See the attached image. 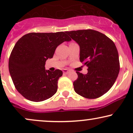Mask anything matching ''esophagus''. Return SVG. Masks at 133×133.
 Instances as JSON below:
<instances>
[{
	"instance_id": "34e87169",
	"label": "esophagus",
	"mask_w": 133,
	"mask_h": 133,
	"mask_svg": "<svg viewBox=\"0 0 133 133\" xmlns=\"http://www.w3.org/2000/svg\"><path fill=\"white\" fill-rule=\"evenodd\" d=\"M70 71V70H68V69H64L63 70V72L64 74H69V73Z\"/></svg>"
}]
</instances>
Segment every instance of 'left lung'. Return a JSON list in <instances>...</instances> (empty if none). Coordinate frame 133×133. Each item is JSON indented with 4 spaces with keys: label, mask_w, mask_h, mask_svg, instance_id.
<instances>
[{
    "label": "left lung",
    "mask_w": 133,
    "mask_h": 133,
    "mask_svg": "<svg viewBox=\"0 0 133 133\" xmlns=\"http://www.w3.org/2000/svg\"><path fill=\"white\" fill-rule=\"evenodd\" d=\"M80 46V61L88 67V73L76 71L74 90L85 98L96 99L106 93L120 71L118 53L114 42L93 29L66 31Z\"/></svg>",
    "instance_id": "1"
}]
</instances>
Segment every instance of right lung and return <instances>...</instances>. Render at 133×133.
I'll use <instances>...</instances> for the list:
<instances>
[{
  "label": "right lung",
  "instance_id": "add662e5",
  "mask_svg": "<svg viewBox=\"0 0 133 133\" xmlns=\"http://www.w3.org/2000/svg\"><path fill=\"white\" fill-rule=\"evenodd\" d=\"M71 40L64 32H31L20 38L10 56L8 68L15 88L27 99L43 101L58 90L63 72L46 70L45 62L52 58L58 45Z\"/></svg>",
  "mask_w": 133,
  "mask_h": 133
}]
</instances>
